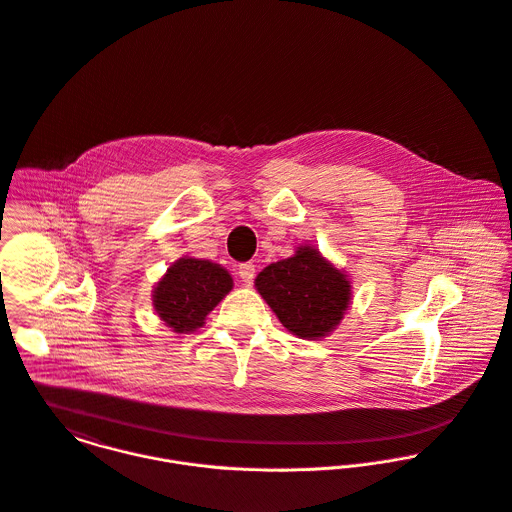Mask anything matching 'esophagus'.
<instances>
[{
    "mask_svg": "<svg viewBox=\"0 0 512 512\" xmlns=\"http://www.w3.org/2000/svg\"><path fill=\"white\" fill-rule=\"evenodd\" d=\"M238 276L244 284H252L254 276H256V266L252 262H244L238 266Z\"/></svg>",
    "mask_w": 512,
    "mask_h": 512,
    "instance_id": "1",
    "label": "esophagus"
}]
</instances>
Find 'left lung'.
Returning a JSON list of instances; mask_svg holds the SVG:
<instances>
[{
  "label": "left lung",
  "instance_id": "obj_1",
  "mask_svg": "<svg viewBox=\"0 0 512 512\" xmlns=\"http://www.w3.org/2000/svg\"><path fill=\"white\" fill-rule=\"evenodd\" d=\"M254 286L282 326L302 340L330 336L351 304L349 276L312 244L266 266Z\"/></svg>",
  "mask_w": 512,
  "mask_h": 512
}]
</instances>
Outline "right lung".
<instances>
[{
  "label": "right lung",
  "instance_id": "add662e5",
  "mask_svg": "<svg viewBox=\"0 0 512 512\" xmlns=\"http://www.w3.org/2000/svg\"><path fill=\"white\" fill-rule=\"evenodd\" d=\"M234 280L230 272L210 260L182 256L155 284L153 308L176 334H190L204 326L206 316L226 298Z\"/></svg>",
  "mask_w": 512,
  "mask_h": 512
}]
</instances>
